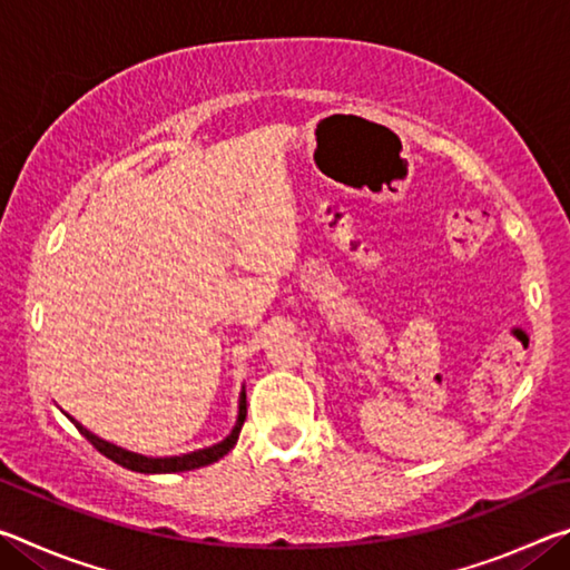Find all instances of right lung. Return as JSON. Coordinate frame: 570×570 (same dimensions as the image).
Returning <instances> with one entry per match:
<instances>
[{
  "label": "right lung",
  "mask_w": 570,
  "mask_h": 570,
  "mask_svg": "<svg viewBox=\"0 0 570 570\" xmlns=\"http://www.w3.org/2000/svg\"><path fill=\"white\" fill-rule=\"evenodd\" d=\"M72 420V417H70ZM244 420H246V390L240 392L238 397V420L234 424V430H230V435L226 440H220L218 445H210L204 450H196V452H188V455H176V458H146V455H138V452H130V450H122L118 445H112V442L102 440L98 435H92L88 428H82L80 422H75V428L80 430L82 438L90 440V445L102 452L105 458H110L112 462H118V465L135 470V472H146V475H156V472H186V470H196V468H204L210 465V462H216L226 455V452L234 450L236 440H238V432L244 428Z\"/></svg>",
  "instance_id": "right-lung-1"
}]
</instances>
